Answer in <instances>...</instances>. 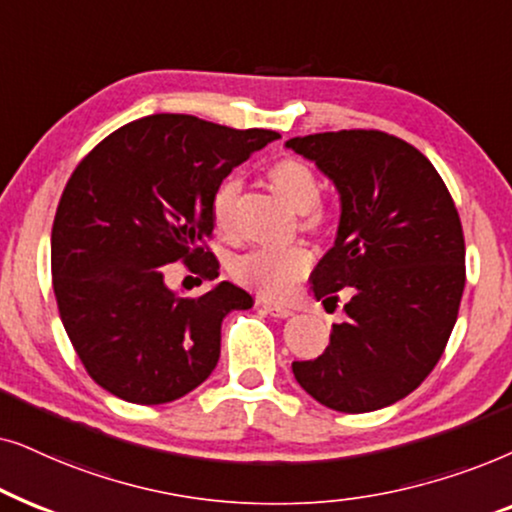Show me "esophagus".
I'll return each instance as SVG.
<instances>
[{"instance_id":"1","label":"esophagus","mask_w":512,"mask_h":512,"mask_svg":"<svg viewBox=\"0 0 512 512\" xmlns=\"http://www.w3.org/2000/svg\"><path fill=\"white\" fill-rule=\"evenodd\" d=\"M262 311L269 313L274 318H290L292 311L285 309V306H276V304H262Z\"/></svg>"}]
</instances>
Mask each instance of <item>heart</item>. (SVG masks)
I'll use <instances>...</instances> for the list:
<instances>
[{"mask_svg":"<svg viewBox=\"0 0 512 512\" xmlns=\"http://www.w3.org/2000/svg\"><path fill=\"white\" fill-rule=\"evenodd\" d=\"M271 185L278 194L290 203L297 213H302V222L306 229L323 227L325 213L316 203L320 199V182L313 170L304 161L283 159L269 170ZM241 194V180L227 177L213 196L210 217L213 227L220 236H231L236 229V201ZM311 255L309 250L292 245L283 250L257 248L243 255H236L229 262V274L245 290L255 292L257 297L269 299V302H283L295 292L297 283L309 274Z\"/></svg>","mask_w":512,"mask_h":512,"instance_id":"obj_1","label":"heart"}]
</instances>
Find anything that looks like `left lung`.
Here are the masks:
<instances>
[{"mask_svg":"<svg viewBox=\"0 0 512 512\" xmlns=\"http://www.w3.org/2000/svg\"><path fill=\"white\" fill-rule=\"evenodd\" d=\"M285 147L339 194L337 238L313 269V297L351 295L330 346L292 372L330 410H381L431 374L452 335L466 285L459 213L433 163L388 133H316Z\"/></svg>","mask_w":512,"mask_h":512,"instance_id":"1","label":"left lung"}]
</instances>
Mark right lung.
Wrapping results in <instances>:
<instances>
[{
  "instance_id": "add662e5",
  "label": "right lung",
  "mask_w": 512,
  "mask_h": 512,
  "mask_svg": "<svg viewBox=\"0 0 512 512\" xmlns=\"http://www.w3.org/2000/svg\"><path fill=\"white\" fill-rule=\"evenodd\" d=\"M276 131H236L187 114H152L107 135L74 170L51 231L60 318L86 372L105 391L161 405L203 384L220 360L222 320L252 297L222 281L182 299L163 267L185 260L206 281L203 248L222 180Z\"/></svg>"
}]
</instances>
